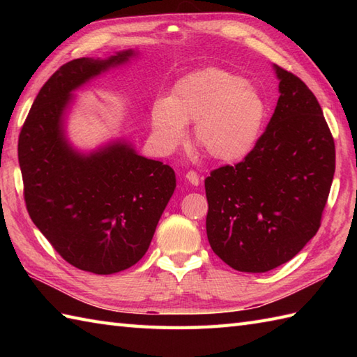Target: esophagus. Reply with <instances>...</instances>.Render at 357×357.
<instances>
[{"label":"esophagus","mask_w":357,"mask_h":357,"mask_svg":"<svg viewBox=\"0 0 357 357\" xmlns=\"http://www.w3.org/2000/svg\"><path fill=\"white\" fill-rule=\"evenodd\" d=\"M184 178H185V179L188 181V183H190L192 185H199V183H201V178H199V174L196 173V172H193V170L187 172Z\"/></svg>","instance_id":"1"}]
</instances>
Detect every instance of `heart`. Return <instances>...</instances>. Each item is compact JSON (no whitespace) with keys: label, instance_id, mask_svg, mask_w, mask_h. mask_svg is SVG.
Wrapping results in <instances>:
<instances>
[{"label":"heart","instance_id":"1","mask_svg":"<svg viewBox=\"0 0 357 357\" xmlns=\"http://www.w3.org/2000/svg\"><path fill=\"white\" fill-rule=\"evenodd\" d=\"M268 118L262 93L241 75L207 67L174 82L169 98L151 104L156 147L172 151L193 124L192 138L218 162H238L259 142Z\"/></svg>","mask_w":357,"mask_h":357}]
</instances>
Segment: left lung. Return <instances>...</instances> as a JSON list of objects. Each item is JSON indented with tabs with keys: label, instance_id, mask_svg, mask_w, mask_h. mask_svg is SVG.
<instances>
[{
	"label": "left lung",
	"instance_id": "1",
	"mask_svg": "<svg viewBox=\"0 0 357 357\" xmlns=\"http://www.w3.org/2000/svg\"><path fill=\"white\" fill-rule=\"evenodd\" d=\"M279 100L252 153L206 178L210 247L231 268L265 273L319 230L335 174V141L304 81L273 64Z\"/></svg>",
	"mask_w": 357,
	"mask_h": 357
}]
</instances>
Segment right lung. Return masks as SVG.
<instances>
[{
    "instance_id": "add662e5",
    "label": "right lung",
    "mask_w": 357,
    "mask_h": 357,
    "mask_svg": "<svg viewBox=\"0 0 357 357\" xmlns=\"http://www.w3.org/2000/svg\"><path fill=\"white\" fill-rule=\"evenodd\" d=\"M139 55L79 58L52 75L35 98L18 139L30 218L64 259L95 275H113L146 255L176 188L170 165L141 156L119 136L79 150L67 135L77 90Z\"/></svg>"
}]
</instances>
